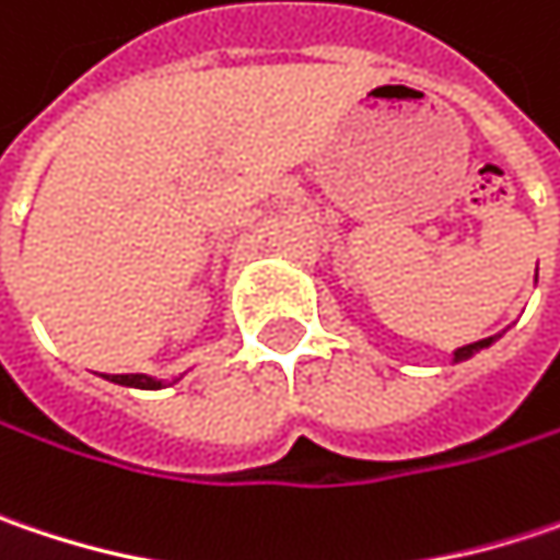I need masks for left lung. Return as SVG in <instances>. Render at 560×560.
<instances>
[{
	"label": "left lung",
	"mask_w": 560,
	"mask_h": 560,
	"mask_svg": "<svg viewBox=\"0 0 560 560\" xmlns=\"http://www.w3.org/2000/svg\"><path fill=\"white\" fill-rule=\"evenodd\" d=\"M491 343H494V338H485V340H475V343H465V347H459V350H456V363L468 360V357H475L478 350H485V347H491Z\"/></svg>",
	"instance_id": "left-lung-1"
}]
</instances>
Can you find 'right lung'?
Instances as JSON below:
<instances>
[{"mask_svg":"<svg viewBox=\"0 0 560 560\" xmlns=\"http://www.w3.org/2000/svg\"><path fill=\"white\" fill-rule=\"evenodd\" d=\"M110 382H117V385H133V388H162V382L149 380V376H140V373H130V376H110Z\"/></svg>","mask_w":560,"mask_h":560,"instance_id":"add662e5","label":"right lung"}]
</instances>
